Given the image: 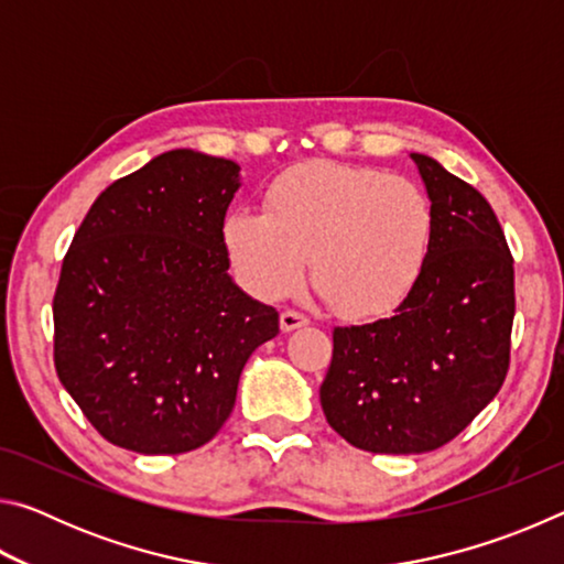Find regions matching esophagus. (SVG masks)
<instances>
[{
	"instance_id": "esophagus-1",
	"label": "esophagus",
	"mask_w": 564,
	"mask_h": 564,
	"mask_svg": "<svg viewBox=\"0 0 564 564\" xmlns=\"http://www.w3.org/2000/svg\"><path fill=\"white\" fill-rule=\"evenodd\" d=\"M301 326H308V318L303 316V313H299V311H283L281 313V330H295V328H301Z\"/></svg>"
}]
</instances>
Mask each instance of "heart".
<instances>
[{
    "label": "heart",
    "mask_w": 564,
    "mask_h": 564,
    "mask_svg": "<svg viewBox=\"0 0 564 564\" xmlns=\"http://www.w3.org/2000/svg\"><path fill=\"white\" fill-rule=\"evenodd\" d=\"M435 212L410 178L308 161L271 181L265 212L236 208L221 241L238 283L281 299L313 281L346 318H373L408 299L431 256Z\"/></svg>",
    "instance_id": "1"
}]
</instances>
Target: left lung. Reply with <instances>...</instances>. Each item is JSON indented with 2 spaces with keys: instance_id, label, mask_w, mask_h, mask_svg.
<instances>
[{
  "instance_id": "1",
  "label": "left lung",
  "mask_w": 564,
  "mask_h": 564,
  "mask_svg": "<svg viewBox=\"0 0 564 564\" xmlns=\"http://www.w3.org/2000/svg\"><path fill=\"white\" fill-rule=\"evenodd\" d=\"M435 212L423 275L390 318L333 330L328 425L368 453H427L460 435L510 368L514 269L480 191L410 154Z\"/></svg>"
}]
</instances>
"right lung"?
<instances>
[{
	"mask_svg": "<svg viewBox=\"0 0 564 564\" xmlns=\"http://www.w3.org/2000/svg\"><path fill=\"white\" fill-rule=\"evenodd\" d=\"M238 164L166 151L104 188L64 256L54 366L109 443L144 455L206 445L279 311L228 275L221 226Z\"/></svg>",
	"mask_w": 564,
	"mask_h": 564,
	"instance_id": "right-lung-1",
	"label": "right lung"
}]
</instances>
